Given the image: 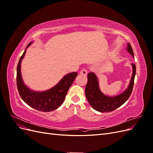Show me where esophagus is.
<instances>
[{"instance_id": "1", "label": "esophagus", "mask_w": 153, "mask_h": 153, "mask_svg": "<svg viewBox=\"0 0 153 153\" xmlns=\"http://www.w3.org/2000/svg\"><path fill=\"white\" fill-rule=\"evenodd\" d=\"M80 73L83 76H86L87 75V71L85 69H82V70L80 71Z\"/></svg>"}]
</instances>
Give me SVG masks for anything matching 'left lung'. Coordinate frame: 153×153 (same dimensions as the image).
<instances>
[{
	"label": "left lung",
	"instance_id": "left-lung-1",
	"mask_svg": "<svg viewBox=\"0 0 153 153\" xmlns=\"http://www.w3.org/2000/svg\"><path fill=\"white\" fill-rule=\"evenodd\" d=\"M127 51L134 57L133 49L129 43H128ZM131 65L133 68L132 76L127 89L121 94L113 97L106 96L101 92L98 78L95 73L92 72L88 73V82L85 91L86 98L92 108L100 112H110L126 102L132 92L136 73L135 65L134 64H131Z\"/></svg>",
	"mask_w": 153,
	"mask_h": 153
}]
</instances>
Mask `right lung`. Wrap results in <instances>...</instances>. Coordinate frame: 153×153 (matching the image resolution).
<instances>
[{"label":"right lung","instance_id":"right-lung-1","mask_svg":"<svg viewBox=\"0 0 153 153\" xmlns=\"http://www.w3.org/2000/svg\"><path fill=\"white\" fill-rule=\"evenodd\" d=\"M32 44L30 42L26 48ZM26 49L21 56L17 66L16 85L22 99L30 107L41 112H50L58 108L64 102L67 92L77 76L76 72L64 76L58 84L48 91L37 92L30 90L22 80L21 62L26 53Z\"/></svg>","mask_w":153,"mask_h":153}]
</instances>
